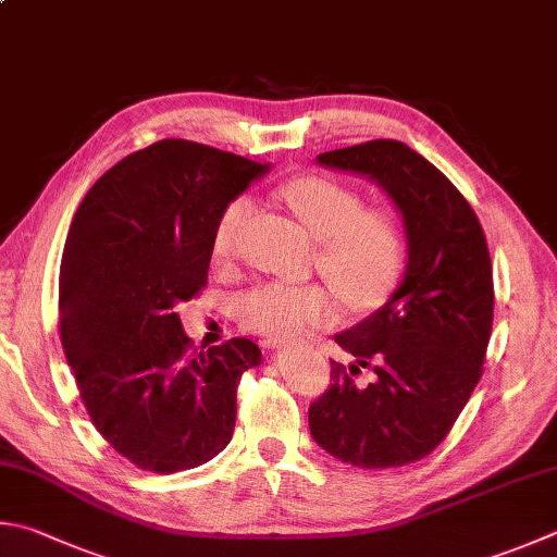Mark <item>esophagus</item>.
<instances>
[{"label":"esophagus","mask_w":557,"mask_h":557,"mask_svg":"<svg viewBox=\"0 0 557 557\" xmlns=\"http://www.w3.org/2000/svg\"><path fill=\"white\" fill-rule=\"evenodd\" d=\"M276 344H278V342H269V346H276Z\"/></svg>","instance_id":"obj_1"}]
</instances>
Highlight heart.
<instances>
[{
	"label": "heart",
	"instance_id": "b5f03b06",
	"mask_svg": "<svg viewBox=\"0 0 557 557\" xmlns=\"http://www.w3.org/2000/svg\"><path fill=\"white\" fill-rule=\"evenodd\" d=\"M283 201L320 239L318 269L339 298L356 308L381 302L400 278L407 257L405 227L387 208H366L363 196L327 176H296L283 184ZM251 213L247 196H237L218 215L215 257L235 251L237 233ZM237 320L271 339H290L308 324L332 314L327 288L318 283L271 281L243 293L235 302Z\"/></svg>",
	"mask_w": 557,
	"mask_h": 557
}]
</instances>
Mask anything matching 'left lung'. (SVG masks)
<instances>
[{
  "label": "left lung",
  "mask_w": 557,
  "mask_h": 557,
  "mask_svg": "<svg viewBox=\"0 0 557 557\" xmlns=\"http://www.w3.org/2000/svg\"><path fill=\"white\" fill-rule=\"evenodd\" d=\"M369 176L403 213L407 267L383 308L334 337L356 363L332 361V385L308 409L318 446L356 468H400L444 442L482 375L495 288L485 233L463 194L397 140L318 154ZM371 368L369 386L354 374Z\"/></svg>",
  "instance_id": "obj_1"
}]
</instances>
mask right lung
<instances>
[{
    "label": "right lung",
    "instance_id": "right-lung-1",
    "mask_svg": "<svg viewBox=\"0 0 557 557\" xmlns=\"http://www.w3.org/2000/svg\"><path fill=\"white\" fill-rule=\"evenodd\" d=\"M269 164L191 140L123 157L72 218L60 264V339L91 424L133 466L176 473L235 432L237 385L261 361L235 337L191 351L176 306L208 283L223 208Z\"/></svg>",
    "mask_w": 557,
    "mask_h": 557
}]
</instances>
